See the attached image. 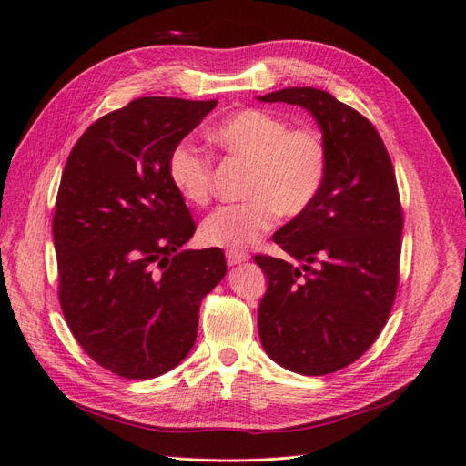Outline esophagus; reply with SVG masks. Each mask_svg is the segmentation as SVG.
<instances>
[{"label":"esophagus","mask_w":466,"mask_h":466,"mask_svg":"<svg viewBox=\"0 0 466 466\" xmlns=\"http://www.w3.org/2000/svg\"><path fill=\"white\" fill-rule=\"evenodd\" d=\"M225 258H228L229 266H235V264H241V262L248 260V255L243 250H228L225 252Z\"/></svg>","instance_id":"1"}]
</instances>
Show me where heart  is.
Returning <instances> with one entry per match:
<instances>
[{"mask_svg": "<svg viewBox=\"0 0 466 466\" xmlns=\"http://www.w3.org/2000/svg\"><path fill=\"white\" fill-rule=\"evenodd\" d=\"M228 161L247 163L245 202L221 206L204 223V243L247 248L272 229L278 214L295 218L309 209L329 177L330 153L313 126H289L272 110L248 106L225 116L211 130ZM167 177L190 206H208L214 196V161L202 149L178 142L168 151Z\"/></svg>", "mask_w": 466, "mask_h": 466, "instance_id": "obj_1", "label": "heart"}]
</instances>
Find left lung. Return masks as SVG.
<instances>
[{"mask_svg":"<svg viewBox=\"0 0 466 466\" xmlns=\"http://www.w3.org/2000/svg\"><path fill=\"white\" fill-rule=\"evenodd\" d=\"M307 108L329 144V177L317 200L272 235L301 268L257 255L268 288L260 342L281 368L327 375L377 340L399 289L402 206L389 151L361 112L320 89L258 96Z\"/></svg>","mask_w":466,"mask_h":466,"instance_id":"8db88e82","label":"left lung"}]
</instances>
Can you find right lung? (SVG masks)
<instances>
[{
	"label": "right lung",
	"mask_w": 466,
	"mask_h": 466,
	"mask_svg": "<svg viewBox=\"0 0 466 466\" xmlns=\"http://www.w3.org/2000/svg\"><path fill=\"white\" fill-rule=\"evenodd\" d=\"M218 101L142 96L95 120L66 161L52 219L58 299L101 368L151 379L188 356L200 303L228 272L167 177L168 151Z\"/></svg>",
	"instance_id": "add662e5"
}]
</instances>
